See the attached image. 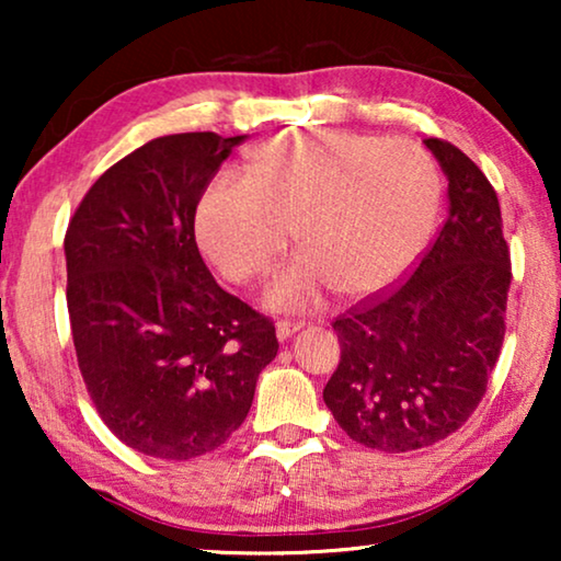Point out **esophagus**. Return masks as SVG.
Returning <instances> with one entry per match:
<instances>
[{"label":"esophagus","instance_id":"1","mask_svg":"<svg viewBox=\"0 0 561 561\" xmlns=\"http://www.w3.org/2000/svg\"><path fill=\"white\" fill-rule=\"evenodd\" d=\"M301 329H304L301 321H278V324H275V336H278L280 342H286L296 332H301Z\"/></svg>","mask_w":561,"mask_h":561}]
</instances>
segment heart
Wrapping results in <instances>:
<instances>
[{"label":"heart","mask_w":561,"mask_h":561,"mask_svg":"<svg viewBox=\"0 0 561 561\" xmlns=\"http://www.w3.org/2000/svg\"><path fill=\"white\" fill-rule=\"evenodd\" d=\"M439 209L434 160L409 140L347 129L273 137L248 179L219 175L196 206V237L229 280H250L301 244L263 288L271 311H306L332 288L373 296L413 263Z\"/></svg>","instance_id":"1"}]
</instances>
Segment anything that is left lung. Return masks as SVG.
<instances>
[{"label":"left lung","instance_id":"8db88e82","mask_svg":"<svg viewBox=\"0 0 561 561\" xmlns=\"http://www.w3.org/2000/svg\"><path fill=\"white\" fill-rule=\"evenodd\" d=\"M424 145L447 175V219L411 278L334 321L342 359L324 403L350 439L411 451L470 419L503 347L511 255L485 173L455 145Z\"/></svg>","mask_w":561,"mask_h":561}]
</instances>
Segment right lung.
<instances>
[{"instance_id":"right-lung-1","label":"right lung","mask_w":561,"mask_h":561,"mask_svg":"<svg viewBox=\"0 0 561 561\" xmlns=\"http://www.w3.org/2000/svg\"><path fill=\"white\" fill-rule=\"evenodd\" d=\"M244 137H156L99 175L68 225L79 370L110 432L148 457L221 447L278 355L273 321L219 288L194 234L198 198Z\"/></svg>"}]
</instances>
